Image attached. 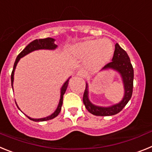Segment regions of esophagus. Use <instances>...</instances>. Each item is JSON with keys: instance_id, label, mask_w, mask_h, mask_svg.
<instances>
[{"instance_id": "esophagus-1", "label": "esophagus", "mask_w": 152, "mask_h": 152, "mask_svg": "<svg viewBox=\"0 0 152 152\" xmlns=\"http://www.w3.org/2000/svg\"><path fill=\"white\" fill-rule=\"evenodd\" d=\"M77 76H79V77H86V74L84 73V72H82V71H79V72H77Z\"/></svg>"}]
</instances>
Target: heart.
<instances>
[{
  "label": "heart",
  "instance_id": "1",
  "mask_svg": "<svg viewBox=\"0 0 152 152\" xmlns=\"http://www.w3.org/2000/svg\"><path fill=\"white\" fill-rule=\"evenodd\" d=\"M72 54L80 59H85V67L90 72H97L108 64L114 53L112 41L107 38L91 39L73 45Z\"/></svg>",
  "mask_w": 152,
  "mask_h": 152
}]
</instances>
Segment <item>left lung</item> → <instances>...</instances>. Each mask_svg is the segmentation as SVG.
<instances>
[{
	"instance_id": "left-lung-1",
	"label": "left lung",
	"mask_w": 152,
	"mask_h": 152,
	"mask_svg": "<svg viewBox=\"0 0 152 152\" xmlns=\"http://www.w3.org/2000/svg\"><path fill=\"white\" fill-rule=\"evenodd\" d=\"M103 71L106 70H113L117 72L120 77L124 88V95L121 101L113 104L109 107H101L97 106L91 103L89 99V86L86 83V88L83 96V102L86 109L91 113L95 116H113L117 114L124 108L125 106L128 103L132 94L133 88L134 71L132 65L130 61L129 57L126 51L120 47L118 43L115 45L113 57L112 61L105 65L102 68Z\"/></svg>"
}]
</instances>
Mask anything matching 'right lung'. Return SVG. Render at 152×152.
Wrapping results in <instances>:
<instances>
[{
	"label": "right lung",
	"instance_id": "1",
	"mask_svg": "<svg viewBox=\"0 0 152 152\" xmlns=\"http://www.w3.org/2000/svg\"><path fill=\"white\" fill-rule=\"evenodd\" d=\"M55 41L56 39L52 38H45V39H36L33 40V42H31L30 43L28 44L26 46V48L22 51V52L20 53V54L17 56V58H16V61L13 64V71H12L11 73V85L12 88H13V80H14V72H15L16 67H17V64H18L19 61L20 60L21 58L24 57L25 56L28 55L29 53L32 52H34L36 50H40V49H46V50H55V49H57L58 45L55 44ZM71 78V77L68 79V80L65 81V82L63 84L62 87L61 88V95H60V100L59 103L58 104V107L56 108V110L54 111V113H52L51 115L46 116V117L44 118H39V119H34V118H31L29 116H26L29 118L30 120H33L34 122H43V121H47V120H50V119H54L56 116L59 114V113L61 112V106H62L63 103V96H64V93L66 91L67 88H68V82H69V79ZM16 103V101H15ZM17 106V103H16ZM17 107L19 108V107L17 106ZM19 110L20 109L19 108Z\"/></svg>",
	"mask_w": 152,
	"mask_h": 152
}]
</instances>
